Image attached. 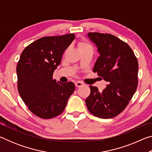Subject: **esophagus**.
<instances>
[{
  "mask_svg": "<svg viewBox=\"0 0 152 152\" xmlns=\"http://www.w3.org/2000/svg\"><path fill=\"white\" fill-rule=\"evenodd\" d=\"M83 85H84V84L83 83V82H82L80 81H77L75 82V86L76 87H81Z\"/></svg>",
  "mask_w": 152,
  "mask_h": 152,
  "instance_id": "1",
  "label": "esophagus"
}]
</instances>
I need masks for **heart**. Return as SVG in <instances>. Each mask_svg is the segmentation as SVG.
I'll return each mask as SVG.
<instances>
[{"label":"heart","mask_w":152,"mask_h":152,"mask_svg":"<svg viewBox=\"0 0 152 152\" xmlns=\"http://www.w3.org/2000/svg\"><path fill=\"white\" fill-rule=\"evenodd\" d=\"M78 47H79L80 50H82V49L91 47V45H90L88 42L83 41V42H80L78 43Z\"/></svg>","instance_id":"heart-1"}]
</instances>
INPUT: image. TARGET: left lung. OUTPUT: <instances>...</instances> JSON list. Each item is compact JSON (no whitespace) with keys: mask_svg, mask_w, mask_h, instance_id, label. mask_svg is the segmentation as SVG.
<instances>
[{"mask_svg":"<svg viewBox=\"0 0 152 152\" xmlns=\"http://www.w3.org/2000/svg\"><path fill=\"white\" fill-rule=\"evenodd\" d=\"M96 45L100 56L93 72L107 82L102 92L90 86L91 94L86 99L90 113L97 117L110 119L127 106L137 87L138 61L127 43L109 33H88Z\"/></svg>","mask_w":152,"mask_h":152,"instance_id":"1","label":"left lung"}]
</instances>
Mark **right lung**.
Masks as SVG:
<instances>
[{
  "label": "right lung",
  "mask_w": 152,
  "mask_h": 152,
  "mask_svg": "<svg viewBox=\"0 0 152 152\" xmlns=\"http://www.w3.org/2000/svg\"><path fill=\"white\" fill-rule=\"evenodd\" d=\"M75 39L70 33L43 37L24 49L17 66L18 91L29 109L42 119H51L64 111L75 90L73 82H57L53 72Z\"/></svg>",
  "instance_id": "1"
}]
</instances>
